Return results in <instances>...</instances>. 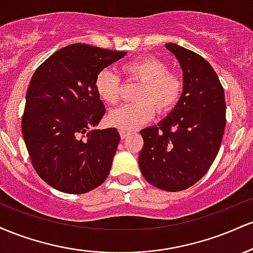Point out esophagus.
Returning a JSON list of instances; mask_svg holds the SVG:
<instances>
[{"label": "esophagus", "instance_id": "1", "mask_svg": "<svg viewBox=\"0 0 253 253\" xmlns=\"http://www.w3.org/2000/svg\"><path fill=\"white\" fill-rule=\"evenodd\" d=\"M119 133H120V136H121V139H125V138H126L127 135L129 134V132H128V130H124V129H120V130H119Z\"/></svg>", "mask_w": 253, "mask_h": 253}]
</instances>
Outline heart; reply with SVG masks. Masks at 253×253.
Returning <instances> with one entry per match:
<instances>
[{
	"label": "heart",
	"instance_id": "obj_1",
	"mask_svg": "<svg viewBox=\"0 0 253 253\" xmlns=\"http://www.w3.org/2000/svg\"><path fill=\"white\" fill-rule=\"evenodd\" d=\"M123 74L127 81H136V102L112 109L107 115L110 126L132 130L152 119L155 109L164 114L176 106L182 95L183 82L175 71L168 70L163 60L153 56L139 57L124 64ZM95 90L103 102L115 104L120 100L121 78L112 69H102L95 78Z\"/></svg>",
	"mask_w": 253,
	"mask_h": 253
}]
</instances>
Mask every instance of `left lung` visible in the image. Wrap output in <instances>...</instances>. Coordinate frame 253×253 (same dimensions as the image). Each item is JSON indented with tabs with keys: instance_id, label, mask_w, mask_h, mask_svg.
Masks as SVG:
<instances>
[{
	"instance_id": "left-lung-1",
	"label": "left lung",
	"mask_w": 253,
	"mask_h": 253,
	"mask_svg": "<svg viewBox=\"0 0 253 253\" xmlns=\"http://www.w3.org/2000/svg\"><path fill=\"white\" fill-rule=\"evenodd\" d=\"M165 47L183 70V92L158 126L141 129L139 167L150 184L181 191L199 182L219 152L226 125L225 92L205 58L176 43Z\"/></svg>"
}]
</instances>
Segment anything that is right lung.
I'll list each match as a JSON object with an SVG mask.
<instances>
[{"label": "right lung", "mask_w": 253, "mask_h": 253, "mask_svg": "<svg viewBox=\"0 0 253 253\" xmlns=\"http://www.w3.org/2000/svg\"><path fill=\"white\" fill-rule=\"evenodd\" d=\"M125 54L72 43L34 72L26 94L22 135L34 170L54 189L88 193L109 175L120 135L113 127L90 130L106 113L95 78Z\"/></svg>", "instance_id": "right-lung-1"}]
</instances>
